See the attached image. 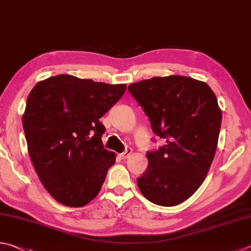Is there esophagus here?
<instances>
[{
    "label": "esophagus",
    "instance_id": "34e87169",
    "mask_svg": "<svg viewBox=\"0 0 251 251\" xmlns=\"http://www.w3.org/2000/svg\"><path fill=\"white\" fill-rule=\"evenodd\" d=\"M131 153H132V149H131V148H126V149L125 150V152H122L121 154H119V156H120V158L125 159V158L129 157V156L131 155Z\"/></svg>",
    "mask_w": 251,
    "mask_h": 251
}]
</instances>
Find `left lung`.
<instances>
[{
  "mask_svg": "<svg viewBox=\"0 0 251 251\" xmlns=\"http://www.w3.org/2000/svg\"><path fill=\"white\" fill-rule=\"evenodd\" d=\"M127 89L154 133L166 141L146 153L140 191L157 205L180 204L204 181L213 162L222 124L215 94L204 82L180 75L144 79Z\"/></svg>",
  "mask_w": 251,
  "mask_h": 251,
  "instance_id": "8db88e82",
  "label": "left lung"
}]
</instances>
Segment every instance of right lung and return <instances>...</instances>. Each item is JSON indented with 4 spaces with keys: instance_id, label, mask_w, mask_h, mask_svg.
Returning a JSON list of instances; mask_svg holds the SVG:
<instances>
[{
    "instance_id": "1",
    "label": "right lung",
    "mask_w": 251,
    "mask_h": 251,
    "mask_svg": "<svg viewBox=\"0 0 251 251\" xmlns=\"http://www.w3.org/2000/svg\"><path fill=\"white\" fill-rule=\"evenodd\" d=\"M126 88L61 74L37 83L28 95V153L41 183L63 205L83 206L100 191L116 154L103 149L99 119Z\"/></svg>"
}]
</instances>
